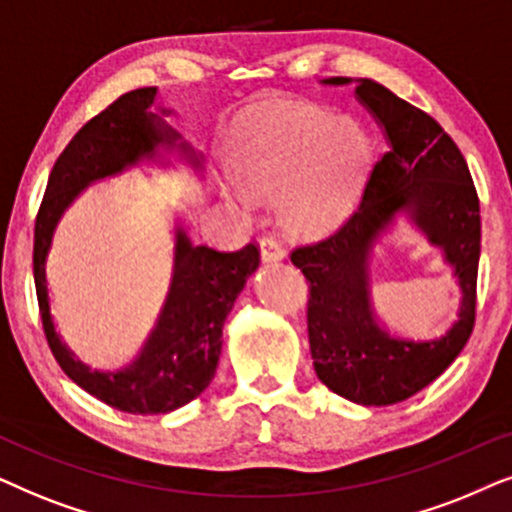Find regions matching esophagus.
Segmentation results:
<instances>
[{
  "label": "esophagus",
  "instance_id": "1",
  "mask_svg": "<svg viewBox=\"0 0 512 512\" xmlns=\"http://www.w3.org/2000/svg\"><path fill=\"white\" fill-rule=\"evenodd\" d=\"M260 252H262V260L264 262H281L283 257H285L283 243L278 241L276 236H271V234L260 238Z\"/></svg>",
  "mask_w": 512,
  "mask_h": 512
}]
</instances>
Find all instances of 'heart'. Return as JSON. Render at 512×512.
Masks as SVG:
<instances>
[{"label":"heart","mask_w":512,"mask_h":512,"mask_svg":"<svg viewBox=\"0 0 512 512\" xmlns=\"http://www.w3.org/2000/svg\"><path fill=\"white\" fill-rule=\"evenodd\" d=\"M367 140L356 124L313 107H283L248 121L229 152V173L250 196L281 192L292 234L320 236L356 206L367 173Z\"/></svg>","instance_id":"obj_1"}]
</instances>
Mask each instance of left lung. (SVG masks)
<instances>
[{
  "mask_svg": "<svg viewBox=\"0 0 512 512\" xmlns=\"http://www.w3.org/2000/svg\"><path fill=\"white\" fill-rule=\"evenodd\" d=\"M325 84H351L346 77ZM356 95L384 126L391 149L374 163L356 213L335 234L299 245L290 260L309 281L313 370L332 393L358 405H393L440 377L475 325L480 262V201L468 163L442 126L372 79ZM398 212H407L446 252L460 278V318L442 338L391 336L369 306L366 260Z\"/></svg>",
  "mask_w": 512,
  "mask_h": 512,
  "instance_id": "8db88e82",
  "label": "left lung"
}]
</instances>
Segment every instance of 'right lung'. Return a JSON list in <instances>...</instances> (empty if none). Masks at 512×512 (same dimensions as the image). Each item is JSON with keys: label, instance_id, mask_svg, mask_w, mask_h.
Instances as JSON below:
<instances>
[{"label": "right lung", "instance_id": "add662e5", "mask_svg": "<svg viewBox=\"0 0 512 512\" xmlns=\"http://www.w3.org/2000/svg\"><path fill=\"white\" fill-rule=\"evenodd\" d=\"M156 88H135L79 128L53 163L37 222H34V288L46 342L58 365L86 393L114 410L128 414H166L192 403L215 377L222 351V327L238 292L260 267V250L248 243L241 250L220 252L192 245L177 227L173 281L152 337L131 365L119 372H91L60 342L51 320L46 290V255L53 231L65 208L100 177L117 175L142 159H152L156 147H173L177 133L149 112ZM185 152L189 147L180 145ZM199 163V159H192Z\"/></svg>", "mask_w": 512, "mask_h": 512}]
</instances>
